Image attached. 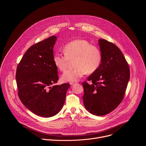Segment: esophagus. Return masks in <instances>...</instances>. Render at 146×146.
I'll use <instances>...</instances> for the list:
<instances>
[{
  "mask_svg": "<svg viewBox=\"0 0 146 146\" xmlns=\"http://www.w3.org/2000/svg\"><path fill=\"white\" fill-rule=\"evenodd\" d=\"M76 82H70V83L69 84H70V85H73V84H74Z\"/></svg>",
  "mask_w": 146,
  "mask_h": 146,
  "instance_id": "1",
  "label": "esophagus"
}]
</instances>
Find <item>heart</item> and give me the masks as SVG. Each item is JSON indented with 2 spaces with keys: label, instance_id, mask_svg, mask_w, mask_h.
Segmentation results:
<instances>
[{
  "label": "heart",
  "instance_id": "b5f03b06",
  "mask_svg": "<svg viewBox=\"0 0 146 146\" xmlns=\"http://www.w3.org/2000/svg\"><path fill=\"white\" fill-rule=\"evenodd\" d=\"M65 54L56 53L53 60L56 67L65 71L70 60L75 59L74 69L66 70L62 76L65 82H76L86 73H92L99 68L102 59L99 50L84 40H75L66 44Z\"/></svg>",
  "mask_w": 146,
  "mask_h": 146
}]
</instances>
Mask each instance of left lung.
Returning <instances> with one entry per match:
<instances>
[{
  "instance_id": "obj_1",
  "label": "left lung",
  "mask_w": 146,
  "mask_h": 146,
  "mask_svg": "<svg viewBox=\"0 0 146 146\" xmlns=\"http://www.w3.org/2000/svg\"><path fill=\"white\" fill-rule=\"evenodd\" d=\"M101 64L83 82L86 109L96 115L109 114L122 102L130 77L128 62L119 48L105 39L99 40Z\"/></svg>"
}]
</instances>
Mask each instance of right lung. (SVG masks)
<instances>
[{"label":"right lung","mask_w":146,"mask_h":146,"mask_svg":"<svg viewBox=\"0 0 146 146\" xmlns=\"http://www.w3.org/2000/svg\"><path fill=\"white\" fill-rule=\"evenodd\" d=\"M56 40V37L52 36L32 46L23 56L16 72L21 101L32 113L44 117L59 112L70 86L68 83L52 86L59 78L53 60Z\"/></svg>","instance_id":"obj_1"}]
</instances>
